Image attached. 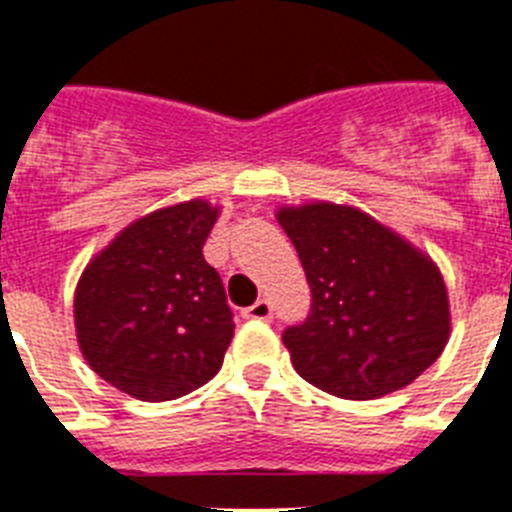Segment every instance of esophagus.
Segmentation results:
<instances>
[{
  "label": "esophagus",
  "instance_id": "obj_1",
  "mask_svg": "<svg viewBox=\"0 0 512 512\" xmlns=\"http://www.w3.org/2000/svg\"><path fill=\"white\" fill-rule=\"evenodd\" d=\"M247 319L271 321L273 319V305L268 303V300H257L255 305H249V308H247Z\"/></svg>",
  "mask_w": 512,
  "mask_h": 512
}]
</instances>
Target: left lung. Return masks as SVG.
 Masks as SVG:
<instances>
[{
    "label": "left lung",
    "mask_w": 512,
    "mask_h": 512,
    "mask_svg": "<svg viewBox=\"0 0 512 512\" xmlns=\"http://www.w3.org/2000/svg\"><path fill=\"white\" fill-rule=\"evenodd\" d=\"M311 287V313L284 329L297 374L350 401L417 380L449 340V297L430 257L342 204L279 209Z\"/></svg>",
    "instance_id": "8db88e82"
}]
</instances>
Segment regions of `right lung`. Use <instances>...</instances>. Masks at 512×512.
<instances>
[{
    "label": "right lung",
    "mask_w": 512,
    "mask_h": 512,
    "mask_svg": "<svg viewBox=\"0 0 512 512\" xmlns=\"http://www.w3.org/2000/svg\"><path fill=\"white\" fill-rule=\"evenodd\" d=\"M217 207L193 199L127 225L76 284L74 321L92 372L140 401H172L220 372L233 313L204 260Z\"/></svg>",
    "instance_id": "right-lung-1"
}]
</instances>
